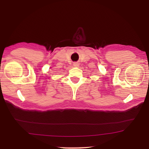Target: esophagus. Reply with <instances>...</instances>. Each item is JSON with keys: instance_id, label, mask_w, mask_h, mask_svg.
<instances>
[{"instance_id": "obj_1", "label": "esophagus", "mask_w": 149, "mask_h": 149, "mask_svg": "<svg viewBox=\"0 0 149 149\" xmlns=\"http://www.w3.org/2000/svg\"><path fill=\"white\" fill-rule=\"evenodd\" d=\"M73 65H74V66H75V67H77V66H79V63H74V64H73Z\"/></svg>"}]
</instances>
